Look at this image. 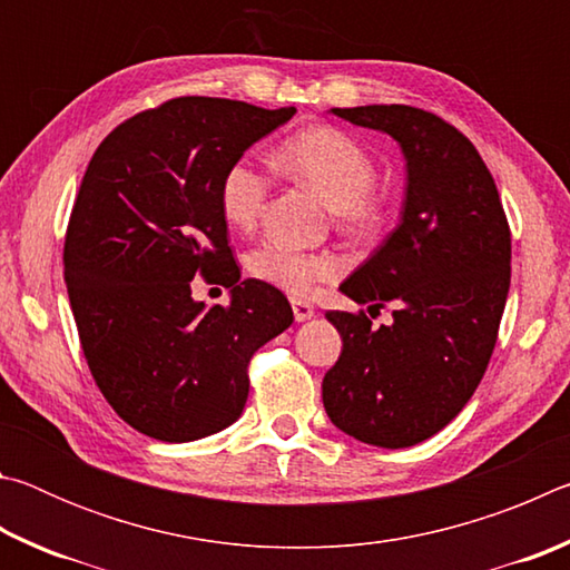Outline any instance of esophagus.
Segmentation results:
<instances>
[{"instance_id":"esophagus-1","label":"esophagus","mask_w":570,"mask_h":570,"mask_svg":"<svg viewBox=\"0 0 570 570\" xmlns=\"http://www.w3.org/2000/svg\"><path fill=\"white\" fill-rule=\"evenodd\" d=\"M292 308H294V320L296 322H306L314 316V304L304 302V298H292Z\"/></svg>"}]
</instances>
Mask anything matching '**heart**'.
Returning <instances> with one entry per match:
<instances>
[{"mask_svg": "<svg viewBox=\"0 0 570 570\" xmlns=\"http://www.w3.org/2000/svg\"><path fill=\"white\" fill-rule=\"evenodd\" d=\"M284 176L312 186L330 200L336 226L352 238H372L384 226V204L374 193L377 166L360 140L330 125L298 130L274 153ZM272 183L254 163L238 158L226 168L218 186V206L226 224L246 230L262 216ZM248 272L286 294L306 296L340 274L330 254H306L294 246L266 240L248 256Z\"/></svg>", "mask_w": 570, "mask_h": 570, "instance_id": "obj_1", "label": "heart"}]
</instances>
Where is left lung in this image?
<instances>
[{
    "mask_svg": "<svg viewBox=\"0 0 570 570\" xmlns=\"http://www.w3.org/2000/svg\"><path fill=\"white\" fill-rule=\"evenodd\" d=\"M400 142L402 220L340 286L356 304L395 306L392 325L326 312L342 354L322 382L330 420L387 450L412 448L465 407L488 370L510 288V226L475 146L440 115L410 105L332 108Z\"/></svg>",
    "mask_w": 570,
    "mask_h": 570,
    "instance_id": "left-lung-1",
    "label": "left lung"
}]
</instances>
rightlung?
Returning a JSON list of instances; mask_svg holds the SVG:
<instances>
[{
  "mask_svg": "<svg viewBox=\"0 0 570 570\" xmlns=\"http://www.w3.org/2000/svg\"><path fill=\"white\" fill-rule=\"evenodd\" d=\"M294 112L173 98L120 122L85 170L65 284L95 384L142 435L190 442L236 422L250 356L294 322L276 286L240 282L218 206L230 163ZM196 275L232 304L193 303Z\"/></svg>",
  "mask_w": 570,
  "mask_h": 570,
  "instance_id": "1",
  "label": "right lung"
}]
</instances>
